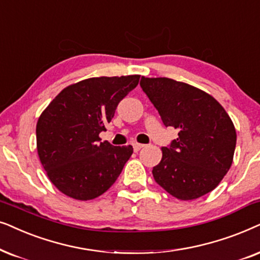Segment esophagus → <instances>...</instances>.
I'll list each match as a JSON object with an SVG mask.
<instances>
[{
  "label": "esophagus",
  "instance_id": "obj_1",
  "mask_svg": "<svg viewBox=\"0 0 260 260\" xmlns=\"http://www.w3.org/2000/svg\"><path fill=\"white\" fill-rule=\"evenodd\" d=\"M144 146H145V145H143V144H139V143H133V148H134V151H136V152L140 151L141 148H143Z\"/></svg>",
  "mask_w": 260,
  "mask_h": 260
}]
</instances>
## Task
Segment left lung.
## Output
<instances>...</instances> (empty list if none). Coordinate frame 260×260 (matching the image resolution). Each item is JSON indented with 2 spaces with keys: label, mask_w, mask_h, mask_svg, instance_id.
Masks as SVG:
<instances>
[{
  "label": "left lung",
  "mask_w": 260,
  "mask_h": 260,
  "mask_svg": "<svg viewBox=\"0 0 260 260\" xmlns=\"http://www.w3.org/2000/svg\"><path fill=\"white\" fill-rule=\"evenodd\" d=\"M140 86L178 138L161 147L154 181L176 199L195 200L216 188L230 170L237 132L223 107L206 91L175 79L141 77Z\"/></svg>",
  "instance_id": "left-lung-1"
}]
</instances>
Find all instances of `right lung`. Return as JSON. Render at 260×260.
Wrapping results in <instances>:
<instances>
[{"label":"right lung","mask_w":260,"mask_h":260,"mask_svg":"<svg viewBox=\"0 0 260 260\" xmlns=\"http://www.w3.org/2000/svg\"><path fill=\"white\" fill-rule=\"evenodd\" d=\"M139 75L94 77L61 90L37 123V150L53 185L75 200L106 192L122 171L133 147L101 143L119 102L139 83Z\"/></svg>","instance_id":"1"}]
</instances>
